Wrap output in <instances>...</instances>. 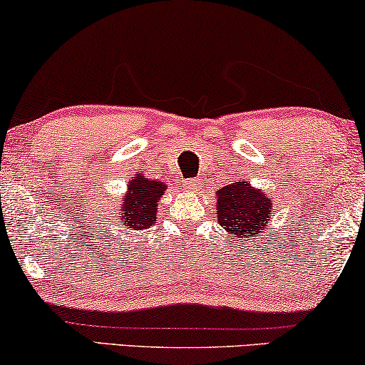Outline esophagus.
Returning a JSON list of instances; mask_svg holds the SVG:
<instances>
[{
    "label": "esophagus",
    "mask_w": 365,
    "mask_h": 365,
    "mask_svg": "<svg viewBox=\"0 0 365 365\" xmlns=\"http://www.w3.org/2000/svg\"><path fill=\"white\" fill-rule=\"evenodd\" d=\"M197 185H198V182L195 180V178H190V180L183 183V187H185V190H188V192H195V190H197Z\"/></svg>",
    "instance_id": "esophagus-1"
}]
</instances>
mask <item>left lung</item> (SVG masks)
I'll return each instance as SVG.
<instances>
[{
    "label": "left lung",
    "instance_id": "left-lung-1",
    "mask_svg": "<svg viewBox=\"0 0 365 365\" xmlns=\"http://www.w3.org/2000/svg\"><path fill=\"white\" fill-rule=\"evenodd\" d=\"M217 222L235 238L259 236L273 218L274 202L264 190L240 178L217 192Z\"/></svg>",
    "mask_w": 365,
    "mask_h": 365
}]
</instances>
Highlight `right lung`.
Returning <instances> with one entry per match:
<instances>
[{"instance_id":"right-lung-1","label":"right lung","mask_w":365,"mask_h":365,"mask_svg":"<svg viewBox=\"0 0 365 365\" xmlns=\"http://www.w3.org/2000/svg\"><path fill=\"white\" fill-rule=\"evenodd\" d=\"M165 182L148 178L137 172L117 207V223L125 230L152 228L158 217V200L165 193Z\"/></svg>"}]
</instances>
